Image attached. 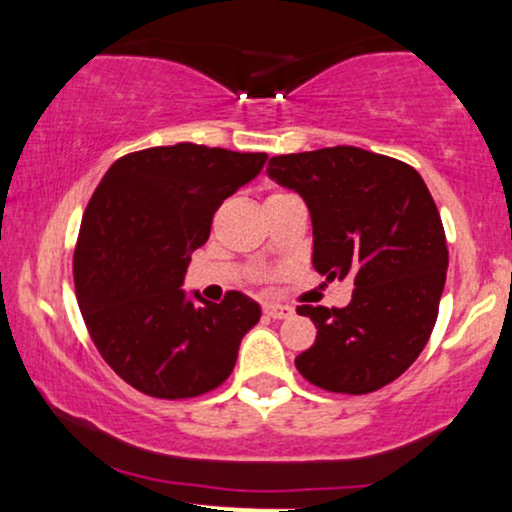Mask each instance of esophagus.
Here are the masks:
<instances>
[{
	"instance_id": "1",
	"label": "esophagus",
	"mask_w": 512,
	"mask_h": 512,
	"mask_svg": "<svg viewBox=\"0 0 512 512\" xmlns=\"http://www.w3.org/2000/svg\"><path fill=\"white\" fill-rule=\"evenodd\" d=\"M264 315L274 317V320H286V317L293 315V308L281 303H264Z\"/></svg>"
}]
</instances>
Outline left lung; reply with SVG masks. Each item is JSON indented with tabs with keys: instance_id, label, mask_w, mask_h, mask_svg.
Returning a JSON list of instances; mask_svg holds the SVG:
<instances>
[{
	"instance_id": "obj_1",
	"label": "left lung",
	"mask_w": 512,
	"mask_h": 512,
	"mask_svg": "<svg viewBox=\"0 0 512 512\" xmlns=\"http://www.w3.org/2000/svg\"><path fill=\"white\" fill-rule=\"evenodd\" d=\"M267 175L303 197L317 272L354 281L346 308L298 305L317 327L298 373L330 392L380 390L424 351L443 296L448 245L426 182L358 146L274 156Z\"/></svg>"
}]
</instances>
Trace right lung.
I'll return each mask as SVG.
<instances>
[{
	"label": "right lung",
	"instance_id": "add662e5",
	"mask_svg": "<svg viewBox=\"0 0 512 512\" xmlns=\"http://www.w3.org/2000/svg\"><path fill=\"white\" fill-rule=\"evenodd\" d=\"M264 161L199 144L154 146L117 158L98 182L74 250L76 301L105 363L144 395L185 399L219 387L260 322V303L245 293L209 303L180 286L214 211Z\"/></svg>",
	"mask_w": 512,
	"mask_h": 512
}]
</instances>
